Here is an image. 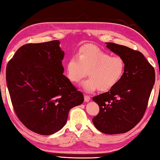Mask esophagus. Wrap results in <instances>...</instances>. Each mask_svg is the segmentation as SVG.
<instances>
[{"label": "esophagus", "instance_id": "esophagus-1", "mask_svg": "<svg viewBox=\"0 0 160 160\" xmlns=\"http://www.w3.org/2000/svg\"><path fill=\"white\" fill-rule=\"evenodd\" d=\"M90 96L86 95H84V101H85L86 102H88L90 101Z\"/></svg>", "mask_w": 160, "mask_h": 160}]
</instances>
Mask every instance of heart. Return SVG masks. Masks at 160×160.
Here are the masks:
<instances>
[{"mask_svg":"<svg viewBox=\"0 0 160 160\" xmlns=\"http://www.w3.org/2000/svg\"><path fill=\"white\" fill-rule=\"evenodd\" d=\"M68 79L77 83L85 77L81 87L88 92H106L115 87L121 80L125 72V62L118 56H111L97 46L87 44L81 48L78 56L68 60L66 65Z\"/></svg>","mask_w":160,"mask_h":160,"instance_id":"b5f03b06","label":"heart"}]
</instances>
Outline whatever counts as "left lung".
<instances>
[{
	"instance_id": "1",
	"label": "left lung",
	"mask_w": 160,
	"mask_h": 160,
	"mask_svg": "<svg viewBox=\"0 0 160 160\" xmlns=\"http://www.w3.org/2000/svg\"><path fill=\"white\" fill-rule=\"evenodd\" d=\"M105 44L123 60L125 72L115 87L92 98L99 107L92 122L102 133H125L143 118L155 83V70L140 52L115 43Z\"/></svg>"
}]
</instances>
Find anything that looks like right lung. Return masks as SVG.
Listing matches in <instances>:
<instances>
[{"mask_svg": "<svg viewBox=\"0 0 160 160\" xmlns=\"http://www.w3.org/2000/svg\"><path fill=\"white\" fill-rule=\"evenodd\" d=\"M59 40L21 47L9 61L6 81L17 117L30 130L50 135L61 129L72 108L84 98L63 72Z\"/></svg>", "mask_w": 160, "mask_h": 160, "instance_id": "add662e5", "label": "right lung"}]
</instances>
